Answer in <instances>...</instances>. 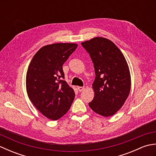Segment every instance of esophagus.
Returning <instances> with one entry per match:
<instances>
[{"mask_svg":"<svg viewBox=\"0 0 156 156\" xmlns=\"http://www.w3.org/2000/svg\"><path fill=\"white\" fill-rule=\"evenodd\" d=\"M77 89L78 90L79 92H82L84 90V87H78Z\"/></svg>","mask_w":156,"mask_h":156,"instance_id":"1","label":"esophagus"}]
</instances>
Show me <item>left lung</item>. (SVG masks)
<instances>
[{
    "mask_svg": "<svg viewBox=\"0 0 156 156\" xmlns=\"http://www.w3.org/2000/svg\"><path fill=\"white\" fill-rule=\"evenodd\" d=\"M94 64L95 80L92 84L93 100L88 105L103 117L117 112L128 97L131 76L127 61L114 43L103 37H94L81 43Z\"/></svg>",
    "mask_w": 156,
    "mask_h": 156,
    "instance_id": "1",
    "label": "left lung"
}]
</instances>
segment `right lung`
<instances>
[{
    "label": "right lung",
    "instance_id": "add662e5",
    "mask_svg": "<svg viewBox=\"0 0 156 156\" xmlns=\"http://www.w3.org/2000/svg\"><path fill=\"white\" fill-rule=\"evenodd\" d=\"M76 44L45 45L36 53L26 76V90L35 107L45 117L58 120L70 108L75 93L64 79L62 66L75 51Z\"/></svg>",
    "mask_w": 156,
    "mask_h": 156
}]
</instances>
